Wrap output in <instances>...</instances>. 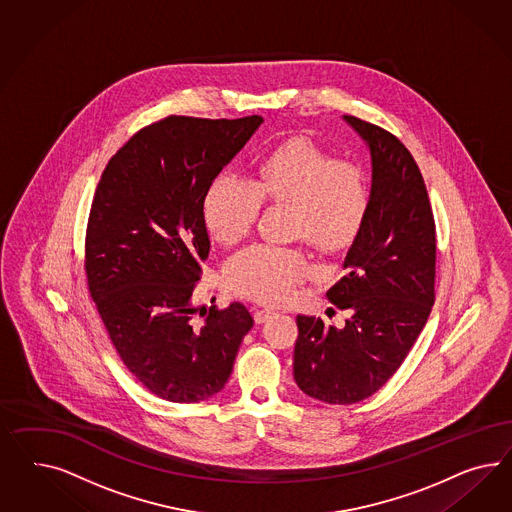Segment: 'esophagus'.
<instances>
[{
	"label": "esophagus",
	"mask_w": 512,
	"mask_h": 512,
	"mask_svg": "<svg viewBox=\"0 0 512 512\" xmlns=\"http://www.w3.org/2000/svg\"><path fill=\"white\" fill-rule=\"evenodd\" d=\"M274 313H276V311L270 310V308H261V310H255L253 317H255V321L261 325V323H266Z\"/></svg>",
	"instance_id": "1"
}]
</instances>
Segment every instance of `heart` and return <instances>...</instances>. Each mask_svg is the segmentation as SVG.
I'll use <instances>...</instances> for the list:
<instances>
[{
	"instance_id": "heart-1",
	"label": "heart",
	"mask_w": 512,
	"mask_h": 512,
	"mask_svg": "<svg viewBox=\"0 0 512 512\" xmlns=\"http://www.w3.org/2000/svg\"><path fill=\"white\" fill-rule=\"evenodd\" d=\"M263 201L291 204V233L315 248L340 253L357 238L370 208V184L364 169L334 161L310 140L295 139L270 152L255 180L219 174L210 184L202 214L223 244H234L253 229ZM310 263L300 249L257 244L236 253L227 264V283L259 302H279L295 293Z\"/></svg>"
}]
</instances>
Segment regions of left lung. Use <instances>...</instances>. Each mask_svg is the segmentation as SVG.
Here are the masks:
<instances>
[{"label":"left lung","mask_w":512,"mask_h":512,"mask_svg":"<svg viewBox=\"0 0 512 512\" xmlns=\"http://www.w3.org/2000/svg\"><path fill=\"white\" fill-rule=\"evenodd\" d=\"M372 161L370 208L326 296L351 311L345 325L296 315L298 388L326 403L362 402L402 366L434 306L435 223L419 167L400 140L341 116Z\"/></svg>","instance_id":"1"}]
</instances>
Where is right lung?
<instances>
[{
	"instance_id": "obj_1",
	"label": "right lung",
	"mask_w": 512,
	"mask_h": 512,
	"mask_svg": "<svg viewBox=\"0 0 512 512\" xmlns=\"http://www.w3.org/2000/svg\"><path fill=\"white\" fill-rule=\"evenodd\" d=\"M263 122L171 116L129 140L95 191L90 295L127 370L167 402L221 392L253 326L240 302L199 319L193 293L210 251L204 195Z\"/></svg>"
}]
</instances>
